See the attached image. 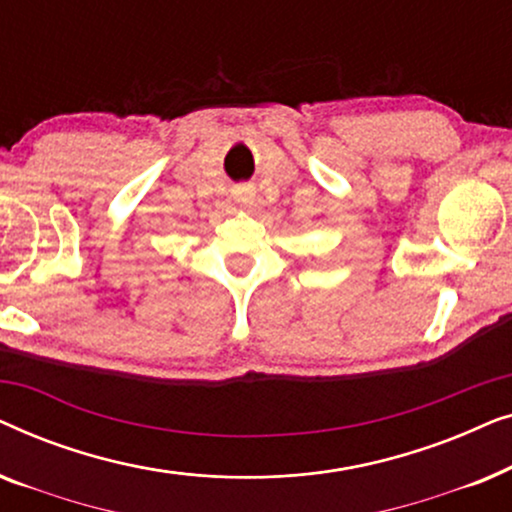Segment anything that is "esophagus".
Segmentation results:
<instances>
[{
  "instance_id": "esophagus-1",
  "label": "esophagus",
  "mask_w": 512,
  "mask_h": 512,
  "mask_svg": "<svg viewBox=\"0 0 512 512\" xmlns=\"http://www.w3.org/2000/svg\"><path fill=\"white\" fill-rule=\"evenodd\" d=\"M233 195H235L237 202L247 205V202L254 200V188H251V186H240V188H235Z\"/></svg>"
}]
</instances>
